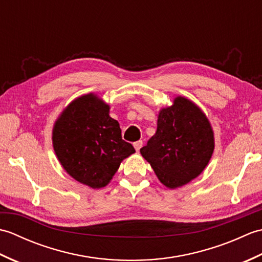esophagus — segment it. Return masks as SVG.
<instances>
[{"label":"esophagus","mask_w":262,"mask_h":262,"mask_svg":"<svg viewBox=\"0 0 262 262\" xmlns=\"http://www.w3.org/2000/svg\"><path fill=\"white\" fill-rule=\"evenodd\" d=\"M142 146H143V142H142V141H137V142L134 143V147H135V149H136L137 152L140 151Z\"/></svg>","instance_id":"1"}]
</instances>
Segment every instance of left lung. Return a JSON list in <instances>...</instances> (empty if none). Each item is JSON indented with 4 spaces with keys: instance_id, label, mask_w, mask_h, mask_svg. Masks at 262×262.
I'll list each match as a JSON object with an SVG mask.
<instances>
[{
    "instance_id": "8db88e82",
    "label": "left lung",
    "mask_w": 262,
    "mask_h": 262,
    "mask_svg": "<svg viewBox=\"0 0 262 262\" xmlns=\"http://www.w3.org/2000/svg\"><path fill=\"white\" fill-rule=\"evenodd\" d=\"M214 133L198 105L183 97L160 110L157 133L141 148L159 180L174 189L197 178L214 152Z\"/></svg>"
}]
</instances>
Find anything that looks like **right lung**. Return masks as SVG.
<instances>
[{
    "instance_id": "obj_1",
    "label": "right lung",
    "mask_w": 262,
    "mask_h": 262,
    "mask_svg": "<svg viewBox=\"0 0 262 262\" xmlns=\"http://www.w3.org/2000/svg\"><path fill=\"white\" fill-rule=\"evenodd\" d=\"M110 107L96 94L73 100L53 128V146L64 170L83 185L105 187L121 161L135 153L121 138L118 121L109 116Z\"/></svg>"
}]
</instances>
